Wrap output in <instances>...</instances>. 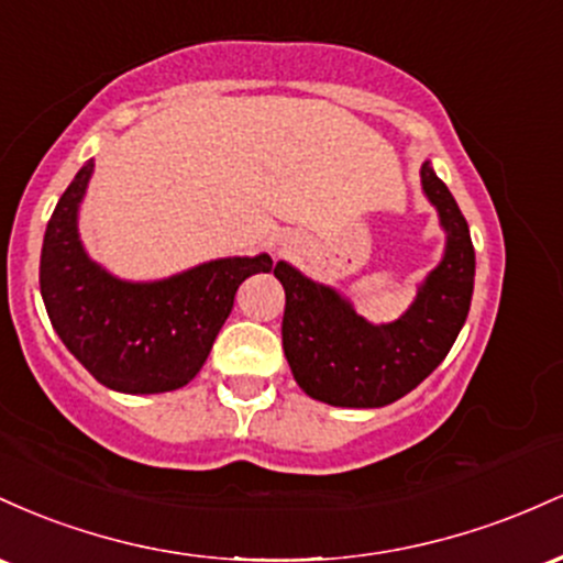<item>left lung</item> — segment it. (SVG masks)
<instances>
[{
	"instance_id": "left-lung-1",
	"label": "left lung",
	"mask_w": 563,
	"mask_h": 563,
	"mask_svg": "<svg viewBox=\"0 0 563 563\" xmlns=\"http://www.w3.org/2000/svg\"><path fill=\"white\" fill-rule=\"evenodd\" d=\"M420 175L446 231V252L401 319L369 324L334 289L276 263L274 276L287 295L284 356L311 399L334 407H385L401 399L444 362L468 319L476 274L468 223L431 164H422Z\"/></svg>"
}]
</instances>
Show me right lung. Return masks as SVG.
<instances>
[{
    "mask_svg": "<svg viewBox=\"0 0 563 563\" xmlns=\"http://www.w3.org/2000/svg\"><path fill=\"white\" fill-rule=\"evenodd\" d=\"M92 162L79 169L44 231L40 287L49 321L98 383L122 394H164L197 377L236 289L274 261L223 257L164 282L113 279L85 255L77 210Z\"/></svg>",
    "mask_w": 563,
    "mask_h": 563,
    "instance_id": "obj_1",
    "label": "right lung"
}]
</instances>
